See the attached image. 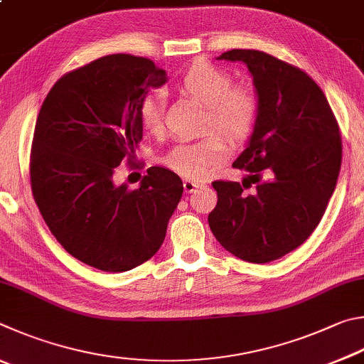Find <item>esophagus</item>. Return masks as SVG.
Listing matches in <instances>:
<instances>
[{
    "label": "esophagus",
    "mask_w": 364,
    "mask_h": 364,
    "mask_svg": "<svg viewBox=\"0 0 364 364\" xmlns=\"http://www.w3.org/2000/svg\"><path fill=\"white\" fill-rule=\"evenodd\" d=\"M196 187H198V183H196V182H193V181H188V178H186V181H183V190H186L187 193H192V192H195Z\"/></svg>",
    "instance_id": "34e87169"
}]
</instances>
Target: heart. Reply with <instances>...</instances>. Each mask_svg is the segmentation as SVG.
<instances>
[{"label":"heart","mask_w":364,"mask_h":364,"mask_svg":"<svg viewBox=\"0 0 364 364\" xmlns=\"http://www.w3.org/2000/svg\"><path fill=\"white\" fill-rule=\"evenodd\" d=\"M178 86L186 94L206 105V123L232 140L245 139L257 117V99L250 87L232 86L230 75L208 62L193 63L181 76ZM140 123L149 132L163 126L161 95L151 92L140 104ZM230 146L219 134L181 142L164 156V164L187 178L205 177L214 164L222 161Z\"/></svg>","instance_id":"1"}]
</instances>
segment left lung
Segmentation results:
<instances>
[{
  "mask_svg": "<svg viewBox=\"0 0 364 364\" xmlns=\"http://www.w3.org/2000/svg\"><path fill=\"white\" fill-rule=\"evenodd\" d=\"M218 60L243 62L252 76L257 117L233 168L250 172L256 192L215 181L208 222L228 252L267 264L294 251L320 224L342 161L341 132L326 95L302 72L270 54L232 49Z\"/></svg>",
  "mask_w": 364,
  "mask_h": 364,
  "instance_id": "left-lung-1",
  "label": "left lung"
}]
</instances>
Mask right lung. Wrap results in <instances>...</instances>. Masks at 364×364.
<instances>
[{"instance_id":"obj_1","label":"right lung","mask_w":364,"mask_h":364,"mask_svg":"<svg viewBox=\"0 0 364 364\" xmlns=\"http://www.w3.org/2000/svg\"><path fill=\"white\" fill-rule=\"evenodd\" d=\"M166 81V70L144 57L105 55L62 76L38 114L33 198L63 250L102 272H127L155 256L182 198L181 177L159 166L132 192L113 181L142 140L140 104Z\"/></svg>"}]
</instances>
